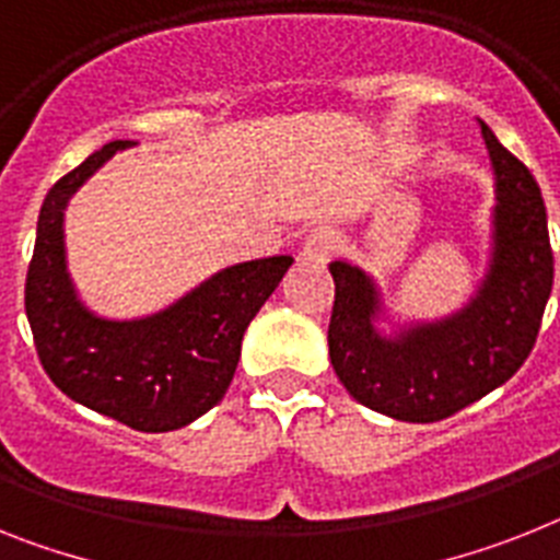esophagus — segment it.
Listing matches in <instances>:
<instances>
[{
  "instance_id": "1",
  "label": "esophagus",
  "mask_w": 560,
  "mask_h": 560,
  "mask_svg": "<svg viewBox=\"0 0 560 560\" xmlns=\"http://www.w3.org/2000/svg\"><path fill=\"white\" fill-rule=\"evenodd\" d=\"M341 247V236H338L332 228H316L310 230L307 238H304L302 247V258L310 261V265H327L332 256Z\"/></svg>"
}]
</instances>
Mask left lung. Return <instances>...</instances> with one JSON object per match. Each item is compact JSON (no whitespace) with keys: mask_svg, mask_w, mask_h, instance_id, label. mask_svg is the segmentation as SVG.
Returning a JSON list of instances; mask_svg holds the SVG:
<instances>
[{"mask_svg":"<svg viewBox=\"0 0 560 560\" xmlns=\"http://www.w3.org/2000/svg\"><path fill=\"white\" fill-rule=\"evenodd\" d=\"M481 136L495 173L490 267L476 295L439 322H387L382 290L370 272L332 261L330 361L338 382L359 404L398 421L430 424L483 398L527 361L552 293V247L547 208L533 173L498 142Z\"/></svg>","mask_w":560,"mask_h":560,"instance_id":"obj_1","label":"left lung"}]
</instances>
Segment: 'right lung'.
<instances>
[{"label": "right lung", "instance_id": "right-lung-1", "mask_svg": "<svg viewBox=\"0 0 560 560\" xmlns=\"http://www.w3.org/2000/svg\"><path fill=\"white\" fill-rule=\"evenodd\" d=\"M133 144H105L50 187L36 222L25 313L42 368L65 396L139 432H171L222 401L244 330L293 256L224 267L153 316H96L70 281L65 210L102 164Z\"/></svg>", "mask_w": 560, "mask_h": 560}]
</instances>
